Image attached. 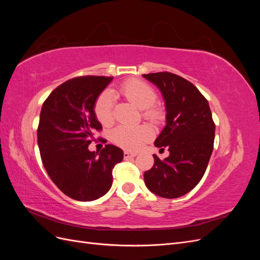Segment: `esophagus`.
Listing matches in <instances>:
<instances>
[{
  "label": "esophagus",
  "instance_id": "1",
  "mask_svg": "<svg viewBox=\"0 0 260 260\" xmlns=\"http://www.w3.org/2000/svg\"><path fill=\"white\" fill-rule=\"evenodd\" d=\"M138 154L137 153H133V152H129V151H124L123 152V157L124 159H128V158H132V157H136Z\"/></svg>",
  "mask_w": 260,
  "mask_h": 260
}]
</instances>
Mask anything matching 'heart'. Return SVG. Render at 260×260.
Listing matches in <instances>:
<instances>
[{"label":"heart","mask_w":260,"mask_h":260,"mask_svg":"<svg viewBox=\"0 0 260 260\" xmlns=\"http://www.w3.org/2000/svg\"><path fill=\"white\" fill-rule=\"evenodd\" d=\"M122 95L132 105L139 109H144V116L149 119H157L159 113L152 108L157 100L156 92L148 84L140 80L125 82L120 89ZM94 113L98 120L103 125L112 124L113 98L109 92L102 93L94 105ZM153 129L148 124H140L136 127L118 125L111 132V139L115 144L125 149H137L153 137Z\"/></svg>","instance_id":"obj_1"}]
</instances>
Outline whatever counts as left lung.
Masks as SVG:
<instances>
[{"mask_svg":"<svg viewBox=\"0 0 260 260\" xmlns=\"http://www.w3.org/2000/svg\"><path fill=\"white\" fill-rule=\"evenodd\" d=\"M159 89L166 106V125L155 146L167 147L169 156L144 172V182L152 193L177 199L199 184L214 148L215 123L207 100L196 86L171 73L142 75Z\"/></svg>","mask_w":260,"mask_h":260,"instance_id":"1","label":"left lung"}]
</instances>
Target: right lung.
I'll return each instance as SVG.
<instances>
[{
	"instance_id": "obj_1",
	"label": "right lung",
	"mask_w": 260,
	"mask_h": 260,
	"mask_svg": "<svg viewBox=\"0 0 260 260\" xmlns=\"http://www.w3.org/2000/svg\"><path fill=\"white\" fill-rule=\"evenodd\" d=\"M112 77L86 76L58 85L42 105L38 146L43 166L59 190L73 200L91 202L113 184V168L122 149L107 144L101 153L89 151L93 132L102 125L94 113L100 94Z\"/></svg>"
}]
</instances>
